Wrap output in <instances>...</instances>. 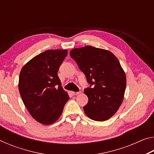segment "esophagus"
<instances>
[{"label": "esophagus", "instance_id": "obj_1", "mask_svg": "<svg viewBox=\"0 0 154 154\" xmlns=\"http://www.w3.org/2000/svg\"><path fill=\"white\" fill-rule=\"evenodd\" d=\"M81 93V92H71V94L72 95H77V94H79Z\"/></svg>", "mask_w": 154, "mask_h": 154}]
</instances>
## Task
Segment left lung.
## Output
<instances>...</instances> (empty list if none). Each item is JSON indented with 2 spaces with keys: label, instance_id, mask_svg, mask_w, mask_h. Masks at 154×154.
Returning <instances> with one entry per match:
<instances>
[{
  "label": "left lung",
  "instance_id": "1",
  "mask_svg": "<svg viewBox=\"0 0 154 154\" xmlns=\"http://www.w3.org/2000/svg\"><path fill=\"white\" fill-rule=\"evenodd\" d=\"M70 56L90 85L84 90L88 97L85 113L93 120H107L118 110L126 90V75L118 58L111 51L89 45L72 49Z\"/></svg>",
  "mask_w": 154,
  "mask_h": 154
}]
</instances>
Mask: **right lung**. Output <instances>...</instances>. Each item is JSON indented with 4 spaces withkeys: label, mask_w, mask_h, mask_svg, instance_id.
<instances>
[{
    "label": "right lung",
    "mask_w": 154,
    "mask_h": 154,
    "mask_svg": "<svg viewBox=\"0 0 154 154\" xmlns=\"http://www.w3.org/2000/svg\"><path fill=\"white\" fill-rule=\"evenodd\" d=\"M66 56V49L47 50L21 70L18 85L21 97L32 118L41 124L55 122L69 99L57 74Z\"/></svg>",
    "instance_id": "right-lung-1"
}]
</instances>
